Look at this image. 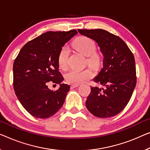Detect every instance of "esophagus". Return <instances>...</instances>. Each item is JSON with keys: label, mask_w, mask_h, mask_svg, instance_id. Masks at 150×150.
Returning a JSON list of instances; mask_svg holds the SVG:
<instances>
[{"label": "esophagus", "mask_w": 150, "mask_h": 150, "mask_svg": "<svg viewBox=\"0 0 150 150\" xmlns=\"http://www.w3.org/2000/svg\"><path fill=\"white\" fill-rule=\"evenodd\" d=\"M79 86V84H72L71 85V89H73Z\"/></svg>", "instance_id": "esophagus-1"}]
</instances>
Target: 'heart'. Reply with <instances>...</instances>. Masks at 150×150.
<instances>
[{"label":"heart","mask_w":150,"mask_h":150,"mask_svg":"<svg viewBox=\"0 0 150 150\" xmlns=\"http://www.w3.org/2000/svg\"><path fill=\"white\" fill-rule=\"evenodd\" d=\"M73 46L78 52L87 57V63L93 69H97L101 64V57L96 52V45L95 42L86 36L79 37L73 43ZM69 56V48L66 46L61 49L58 56V64L61 69H66L68 65ZM93 72L89 69L83 70H71L65 75L66 81L71 84H79L93 77Z\"/></svg>","instance_id":"heart-1"}]
</instances>
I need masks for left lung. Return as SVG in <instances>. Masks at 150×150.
<instances>
[{
	"instance_id": "1",
	"label": "left lung",
	"mask_w": 150,
	"mask_h": 150,
	"mask_svg": "<svg viewBox=\"0 0 150 150\" xmlns=\"http://www.w3.org/2000/svg\"><path fill=\"white\" fill-rule=\"evenodd\" d=\"M78 32L95 40L104 56L103 68L93 79L103 87H91L86 102L87 108L95 117H114L125 108L135 88L137 77L133 54L120 38L104 30Z\"/></svg>"
}]
</instances>
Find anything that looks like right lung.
I'll list each match as a JSON object with an SVG mask.
<instances>
[{"label":"right lung","instance_id":"add662e5","mask_svg":"<svg viewBox=\"0 0 150 150\" xmlns=\"http://www.w3.org/2000/svg\"><path fill=\"white\" fill-rule=\"evenodd\" d=\"M77 30L47 32L28 42L13 63V88L23 108L36 118H46L63 105L70 86L59 71L58 56ZM52 82L60 84L56 91L47 88Z\"/></svg>","mask_w":150,"mask_h":150}]
</instances>
